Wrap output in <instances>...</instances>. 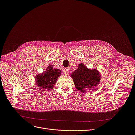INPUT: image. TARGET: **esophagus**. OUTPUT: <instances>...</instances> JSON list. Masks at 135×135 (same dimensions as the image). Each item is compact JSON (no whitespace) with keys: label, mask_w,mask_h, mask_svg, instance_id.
Masks as SVG:
<instances>
[{"label":"esophagus","mask_w":135,"mask_h":135,"mask_svg":"<svg viewBox=\"0 0 135 135\" xmlns=\"http://www.w3.org/2000/svg\"><path fill=\"white\" fill-rule=\"evenodd\" d=\"M63 70H64V73H65L66 75H67V74L69 73V69L68 68H65Z\"/></svg>","instance_id":"34e87169"}]
</instances>
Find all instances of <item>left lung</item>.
<instances>
[{
    "instance_id": "8db88e82",
    "label": "left lung",
    "mask_w": 135,
    "mask_h": 135,
    "mask_svg": "<svg viewBox=\"0 0 135 135\" xmlns=\"http://www.w3.org/2000/svg\"><path fill=\"white\" fill-rule=\"evenodd\" d=\"M71 74L75 88L81 92H85L87 89L96 86L100 81V74L96 69H88L83 63L78 66Z\"/></svg>"
}]
</instances>
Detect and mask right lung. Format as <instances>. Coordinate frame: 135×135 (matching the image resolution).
I'll return each instance as SVG.
<instances>
[{
    "mask_svg": "<svg viewBox=\"0 0 135 135\" xmlns=\"http://www.w3.org/2000/svg\"><path fill=\"white\" fill-rule=\"evenodd\" d=\"M61 74L60 70L54 69L51 65H50L46 72L36 76L35 81L37 85L41 89L50 90L54 86L57 78L61 75Z\"/></svg>",
    "mask_w": 135,
    "mask_h": 135,
    "instance_id": "right-lung-1",
    "label": "right lung"
}]
</instances>
